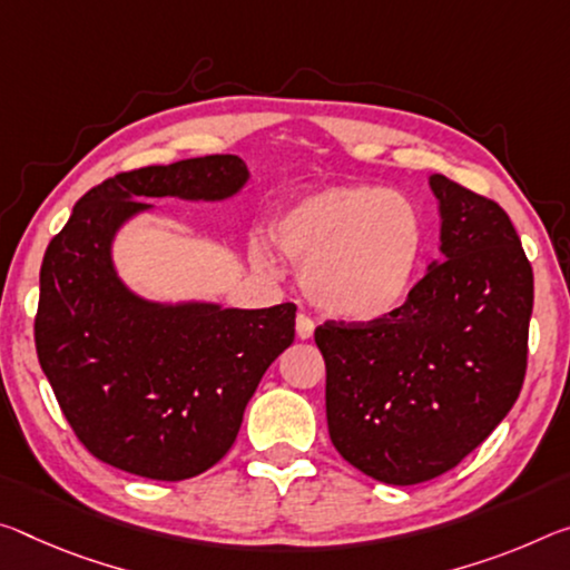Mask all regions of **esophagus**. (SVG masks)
Returning <instances> with one entry per match:
<instances>
[{
  "instance_id": "1",
  "label": "esophagus",
  "mask_w": 570,
  "mask_h": 570,
  "mask_svg": "<svg viewBox=\"0 0 570 570\" xmlns=\"http://www.w3.org/2000/svg\"><path fill=\"white\" fill-rule=\"evenodd\" d=\"M312 334H314V320L306 317V314H299V317H296V337L309 340Z\"/></svg>"
}]
</instances>
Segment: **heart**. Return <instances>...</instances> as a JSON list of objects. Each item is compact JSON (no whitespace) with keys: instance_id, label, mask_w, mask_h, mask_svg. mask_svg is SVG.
I'll use <instances>...</instances> for the list:
<instances>
[{"instance_id":"obj_1","label":"heart","mask_w":570,"mask_h":570,"mask_svg":"<svg viewBox=\"0 0 570 570\" xmlns=\"http://www.w3.org/2000/svg\"><path fill=\"white\" fill-rule=\"evenodd\" d=\"M276 248L302 264V286L324 312L377 320L409 294L423 250L415 205L393 189L347 185L288 203L271 225Z\"/></svg>"}]
</instances>
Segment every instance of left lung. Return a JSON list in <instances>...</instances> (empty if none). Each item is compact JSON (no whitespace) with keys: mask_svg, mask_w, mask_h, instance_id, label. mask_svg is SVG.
<instances>
[{"mask_svg":"<svg viewBox=\"0 0 570 570\" xmlns=\"http://www.w3.org/2000/svg\"><path fill=\"white\" fill-rule=\"evenodd\" d=\"M429 185L441 253L399 309L324 322L334 449L385 484L454 469L518 401L528 370L532 266L508 213L444 175Z\"/></svg>","mask_w":570,"mask_h":570,"instance_id":"8db88e82","label":"left lung"}]
</instances>
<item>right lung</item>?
Instances as JSON below:
<instances>
[{"mask_svg": "<svg viewBox=\"0 0 570 570\" xmlns=\"http://www.w3.org/2000/svg\"><path fill=\"white\" fill-rule=\"evenodd\" d=\"M236 155L151 165L88 189L45 250L35 347L70 429L121 472L179 482L228 454L268 365L294 342L296 304H155L116 276V230L147 197L225 200Z\"/></svg>", "mask_w": 570, "mask_h": 570, "instance_id": "right-lung-1", "label": "right lung"}]
</instances>
